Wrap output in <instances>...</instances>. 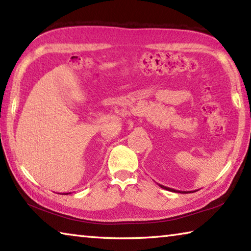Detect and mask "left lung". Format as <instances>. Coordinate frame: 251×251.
<instances>
[{"instance_id": "obj_1", "label": "left lung", "mask_w": 251, "mask_h": 251, "mask_svg": "<svg viewBox=\"0 0 251 251\" xmlns=\"http://www.w3.org/2000/svg\"><path fill=\"white\" fill-rule=\"evenodd\" d=\"M158 185H159V184H158ZM159 187H161V188H164V189H166V190H169V192H174V193H181V194H184V193H189V192H180V190H176V189L169 188V187L163 186V185H159Z\"/></svg>"}]
</instances>
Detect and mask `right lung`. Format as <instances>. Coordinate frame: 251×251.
<instances>
[{
  "label": "right lung",
  "instance_id": "obj_1",
  "mask_svg": "<svg viewBox=\"0 0 251 251\" xmlns=\"http://www.w3.org/2000/svg\"><path fill=\"white\" fill-rule=\"evenodd\" d=\"M67 194H70V193H67ZM67 194H62V195H67Z\"/></svg>",
  "mask_w": 251,
  "mask_h": 251
}]
</instances>
